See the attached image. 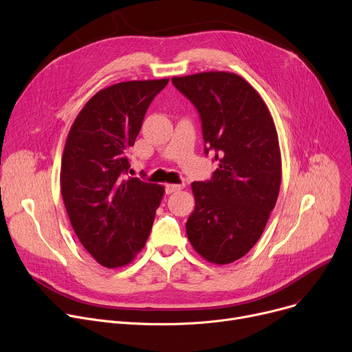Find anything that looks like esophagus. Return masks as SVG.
Returning a JSON list of instances; mask_svg holds the SVG:
<instances>
[{"mask_svg": "<svg viewBox=\"0 0 352 352\" xmlns=\"http://www.w3.org/2000/svg\"><path fill=\"white\" fill-rule=\"evenodd\" d=\"M183 189V184H166L164 186V190H166L168 195L173 193V192H177V190H182Z\"/></svg>", "mask_w": 352, "mask_h": 352, "instance_id": "esophagus-1", "label": "esophagus"}]
</instances>
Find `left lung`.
Masks as SVG:
<instances>
[{"label":"left lung","mask_w":352,"mask_h":352,"mask_svg":"<svg viewBox=\"0 0 352 352\" xmlns=\"http://www.w3.org/2000/svg\"><path fill=\"white\" fill-rule=\"evenodd\" d=\"M199 112L204 153H214L212 179L193 182L196 208L186 223L193 249L229 264L250 252L274 209L281 155L273 118L256 89L230 72L173 76Z\"/></svg>","instance_id":"8db88e82"}]
</instances>
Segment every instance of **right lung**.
Wrapping results in <instances>:
<instances>
[{"label":"right lung","mask_w":352,"mask_h":352,"mask_svg":"<svg viewBox=\"0 0 352 352\" xmlns=\"http://www.w3.org/2000/svg\"><path fill=\"white\" fill-rule=\"evenodd\" d=\"M169 79L120 82L99 91L76 116L60 164V193L82 245L103 267L143 249L163 186L128 177V152L155 96Z\"/></svg>","instance_id":"add662e5"}]
</instances>
